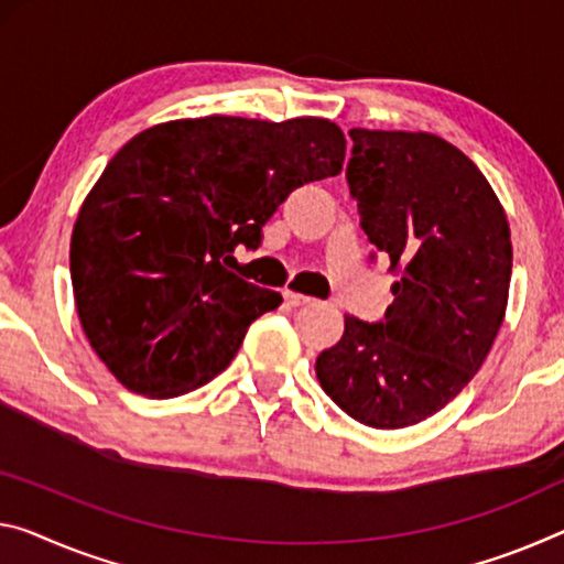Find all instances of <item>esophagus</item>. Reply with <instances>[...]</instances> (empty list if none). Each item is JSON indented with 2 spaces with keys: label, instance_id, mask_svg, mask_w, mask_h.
<instances>
[{
  "label": "esophagus",
  "instance_id": "obj_1",
  "mask_svg": "<svg viewBox=\"0 0 564 564\" xmlns=\"http://www.w3.org/2000/svg\"><path fill=\"white\" fill-rule=\"evenodd\" d=\"M284 302H288L290 307H302V305H310L312 297H307V294H300V292L288 290V292H284Z\"/></svg>",
  "mask_w": 564,
  "mask_h": 564
}]
</instances>
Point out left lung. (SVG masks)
Here are the masks:
<instances>
[{
  "label": "left lung",
  "instance_id": "8db88e82",
  "mask_svg": "<svg viewBox=\"0 0 564 564\" xmlns=\"http://www.w3.org/2000/svg\"><path fill=\"white\" fill-rule=\"evenodd\" d=\"M345 171L370 245L401 272L380 323L345 315L319 352L323 391L372 429H405L464 391L491 350L512 280L507 214L444 138L352 128ZM376 257V254H372Z\"/></svg>",
  "mask_w": 564,
  "mask_h": 564
}]
</instances>
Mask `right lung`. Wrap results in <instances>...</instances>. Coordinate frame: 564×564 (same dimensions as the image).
<instances>
[{"label": "right lung", "instance_id": "obj_1", "mask_svg": "<svg viewBox=\"0 0 564 564\" xmlns=\"http://www.w3.org/2000/svg\"><path fill=\"white\" fill-rule=\"evenodd\" d=\"M345 135L325 118L209 116L131 138L83 202L70 241L77 317L128 391L176 398L229 366L282 294L227 267L294 188L337 176Z\"/></svg>", "mask_w": 564, "mask_h": 564}]
</instances>
